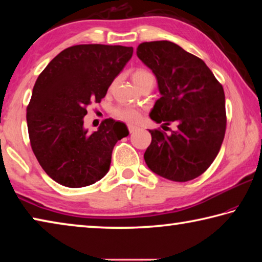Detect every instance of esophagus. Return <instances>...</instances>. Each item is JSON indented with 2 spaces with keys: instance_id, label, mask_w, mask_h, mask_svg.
<instances>
[{
  "instance_id": "1",
  "label": "esophagus",
  "mask_w": 262,
  "mask_h": 262,
  "mask_svg": "<svg viewBox=\"0 0 262 262\" xmlns=\"http://www.w3.org/2000/svg\"><path fill=\"white\" fill-rule=\"evenodd\" d=\"M136 129H137V127H136V126L128 125V130H129V133H134Z\"/></svg>"
}]
</instances>
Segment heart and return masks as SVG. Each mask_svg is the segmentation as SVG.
Returning <instances> with one entry per match:
<instances>
[{
  "label": "heart",
  "mask_w": 262,
  "mask_h": 262,
  "mask_svg": "<svg viewBox=\"0 0 262 262\" xmlns=\"http://www.w3.org/2000/svg\"><path fill=\"white\" fill-rule=\"evenodd\" d=\"M154 77L151 73L145 69H136L132 75V78L137 86L140 85L142 82L145 79ZM112 115L114 118L120 119V120L127 121V122H136L140 120L141 113L136 108L132 107V106H117L112 110Z\"/></svg>",
  "instance_id": "1"
}]
</instances>
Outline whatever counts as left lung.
I'll return each instance as SVG.
<instances>
[{"mask_svg": "<svg viewBox=\"0 0 262 262\" xmlns=\"http://www.w3.org/2000/svg\"><path fill=\"white\" fill-rule=\"evenodd\" d=\"M136 54L157 78L162 97L150 112L157 123H177L167 135L149 130L151 143L144 161L155 173L172 181H189L214 162L227 129L222 84L200 57L174 42H142Z\"/></svg>", "mask_w": 262, "mask_h": 262, "instance_id": "left-lung-1", "label": "left lung"}]
</instances>
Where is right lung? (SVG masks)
<instances>
[{
	"label": "right lung",
	"instance_id": "right-lung-1",
	"mask_svg": "<svg viewBox=\"0 0 262 262\" xmlns=\"http://www.w3.org/2000/svg\"><path fill=\"white\" fill-rule=\"evenodd\" d=\"M133 47L75 45L42 70L26 108L31 148L43 171L66 187H84L107 173L115 143L129 133L125 123L105 119L89 133L83 118L100 103L130 60Z\"/></svg>",
	"mask_w": 262,
	"mask_h": 262
}]
</instances>
